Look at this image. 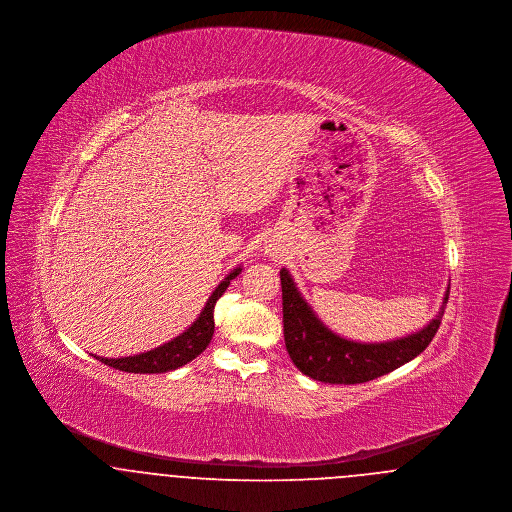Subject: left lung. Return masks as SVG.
I'll list each match as a JSON object with an SVG mask.
<instances>
[{
  "instance_id": "left-lung-1",
  "label": "left lung",
  "mask_w": 512,
  "mask_h": 512,
  "mask_svg": "<svg viewBox=\"0 0 512 512\" xmlns=\"http://www.w3.org/2000/svg\"><path fill=\"white\" fill-rule=\"evenodd\" d=\"M284 340L293 365L324 384H363L418 357L438 332L449 288L438 315L403 338L388 341L347 340L330 330L293 282L288 268L280 270Z\"/></svg>"
}]
</instances>
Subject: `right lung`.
<instances>
[{"label": "right lung", "mask_w": 512, "mask_h": 512, "mask_svg": "<svg viewBox=\"0 0 512 512\" xmlns=\"http://www.w3.org/2000/svg\"><path fill=\"white\" fill-rule=\"evenodd\" d=\"M242 272V267L232 268L220 282L219 286L213 290L211 297L207 299L205 307L201 309L199 317L176 338L171 341L149 349L138 355L130 357H119V359H107V357H98L94 355L103 365H109L111 368H117L122 372H134V374H161V372H171L180 366L188 365L194 361L197 355H201L207 345L211 343L213 332H215V318L213 311L219 301L220 295L226 292L230 282Z\"/></svg>", "instance_id": "1"}]
</instances>
